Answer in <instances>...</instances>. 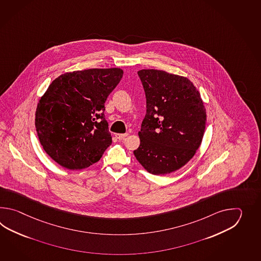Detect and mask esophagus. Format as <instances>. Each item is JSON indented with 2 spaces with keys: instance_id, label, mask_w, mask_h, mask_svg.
I'll return each mask as SVG.
<instances>
[{
  "instance_id": "34e87169",
  "label": "esophagus",
  "mask_w": 261,
  "mask_h": 261,
  "mask_svg": "<svg viewBox=\"0 0 261 261\" xmlns=\"http://www.w3.org/2000/svg\"><path fill=\"white\" fill-rule=\"evenodd\" d=\"M128 135V133H123V134H120V133H117V134H116V137H117L118 140H122V139L125 138V137H127Z\"/></svg>"
}]
</instances>
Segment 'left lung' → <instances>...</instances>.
Returning a JSON list of instances; mask_svg holds the SVG:
<instances>
[{
  "mask_svg": "<svg viewBox=\"0 0 261 261\" xmlns=\"http://www.w3.org/2000/svg\"><path fill=\"white\" fill-rule=\"evenodd\" d=\"M146 97V115L133 151L147 172L162 175L185 166L199 149L205 130L206 109L189 78L143 69L138 72Z\"/></svg>",
  "mask_w": 261,
  "mask_h": 261,
  "instance_id": "obj_1",
  "label": "left lung"
}]
</instances>
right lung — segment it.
<instances>
[{"mask_svg": "<svg viewBox=\"0 0 261 261\" xmlns=\"http://www.w3.org/2000/svg\"><path fill=\"white\" fill-rule=\"evenodd\" d=\"M123 75L120 68L88 69L56 78L35 112L40 143L50 158L68 170L100 161L111 145L105 119L106 99Z\"/></svg>", "mask_w": 261, "mask_h": 261, "instance_id": "obj_1", "label": "right lung"}]
</instances>
